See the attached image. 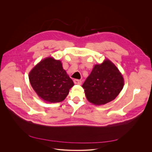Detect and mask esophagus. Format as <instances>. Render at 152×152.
Here are the masks:
<instances>
[{
    "mask_svg": "<svg viewBox=\"0 0 152 152\" xmlns=\"http://www.w3.org/2000/svg\"><path fill=\"white\" fill-rule=\"evenodd\" d=\"M74 82L75 84H77V85H80L82 83V81L79 79H75Z\"/></svg>",
    "mask_w": 152,
    "mask_h": 152,
    "instance_id": "1",
    "label": "esophagus"
}]
</instances>
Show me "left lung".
<instances>
[{"label":"left lung","instance_id":"8db88e82","mask_svg":"<svg viewBox=\"0 0 152 152\" xmlns=\"http://www.w3.org/2000/svg\"><path fill=\"white\" fill-rule=\"evenodd\" d=\"M124 85L121 73L109 59L96 64L82 85L86 99L100 106L114 100Z\"/></svg>","mask_w":152,"mask_h":152}]
</instances>
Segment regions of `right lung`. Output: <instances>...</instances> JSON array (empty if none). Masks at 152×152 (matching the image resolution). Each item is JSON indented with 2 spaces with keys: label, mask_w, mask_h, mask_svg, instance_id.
<instances>
[{
  "label": "right lung",
  "mask_w": 152,
  "mask_h": 152,
  "mask_svg": "<svg viewBox=\"0 0 152 152\" xmlns=\"http://www.w3.org/2000/svg\"><path fill=\"white\" fill-rule=\"evenodd\" d=\"M29 79L38 96L49 103L63 101L74 85L61 61L52 56L46 57L35 65L29 73Z\"/></svg>",
  "instance_id": "add662e5"
}]
</instances>
